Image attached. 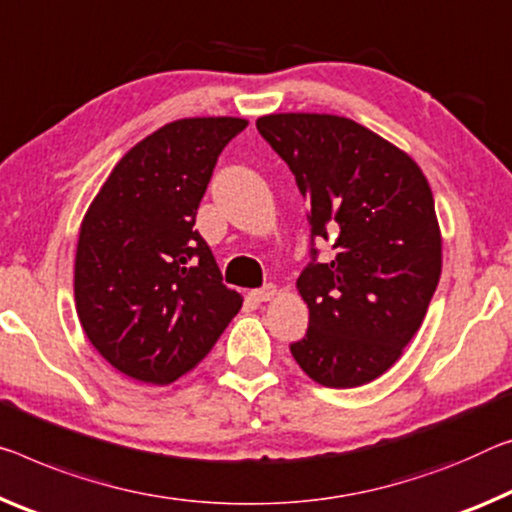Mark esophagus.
Listing matches in <instances>:
<instances>
[{"label": "esophagus", "instance_id": "obj_1", "mask_svg": "<svg viewBox=\"0 0 512 512\" xmlns=\"http://www.w3.org/2000/svg\"><path fill=\"white\" fill-rule=\"evenodd\" d=\"M275 294H278V287L275 285H266V287H262V289H255L253 296L257 303H266V300H271V298H275Z\"/></svg>", "mask_w": 512, "mask_h": 512}]
</instances>
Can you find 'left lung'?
<instances>
[{"mask_svg": "<svg viewBox=\"0 0 512 512\" xmlns=\"http://www.w3.org/2000/svg\"><path fill=\"white\" fill-rule=\"evenodd\" d=\"M259 134L287 161L307 202L312 241L335 257L296 282L310 328L291 344L323 387H360L392 367L424 321L442 273L433 191L417 161L351 118L271 113Z\"/></svg>", "mask_w": 512, "mask_h": 512, "instance_id": "left-lung-1", "label": "left lung"}]
</instances>
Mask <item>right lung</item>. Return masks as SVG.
Segmentation results:
<instances>
[{
	"label": "right lung",
	"mask_w": 512,
	"mask_h": 512,
	"mask_svg": "<svg viewBox=\"0 0 512 512\" xmlns=\"http://www.w3.org/2000/svg\"><path fill=\"white\" fill-rule=\"evenodd\" d=\"M243 118H182L136 143L81 221L75 303L113 369L168 385L212 351L243 298L223 285L196 214Z\"/></svg>",
	"instance_id": "add662e5"
}]
</instances>
